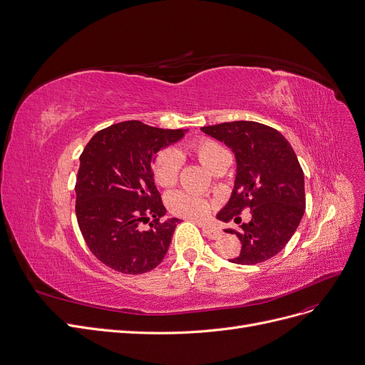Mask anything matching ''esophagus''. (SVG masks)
Here are the masks:
<instances>
[{"instance_id":"obj_1","label":"esophagus","mask_w":365,"mask_h":365,"mask_svg":"<svg viewBox=\"0 0 365 365\" xmlns=\"http://www.w3.org/2000/svg\"><path fill=\"white\" fill-rule=\"evenodd\" d=\"M203 235L209 239H218L221 236V230L212 225H203Z\"/></svg>"}]
</instances>
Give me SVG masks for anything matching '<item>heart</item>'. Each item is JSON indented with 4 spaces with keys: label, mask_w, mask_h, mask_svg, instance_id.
<instances>
[{
    "label": "heart",
    "mask_w": 365,
    "mask_h": 365,
    "mask_svg": "<svg viewBox=\"0 0 365 365\" xmlns=\"http://www.w3.org/2000/svg\"><path fill=\"white\" fill-rule=\"evenodd\" d=\"M190 152L210 171L215 167H218L221 162L228 159V153L225 148L218 141L207 137H201L192 141V144L190 145ZM152 170L155 182L159 186H173L179 178L180 159L178 153L170 150V148H165V150H160L155 156ZM167 207L171 213L179 215V217L200 220L206 217L207 212L210 210V203L205 198H200L182 191H175L167 197Z\"/></svg>",
    "instance_id": "b5f03b06"
}]
</instances>
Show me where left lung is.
Wrapping results in <instances>:
<instances>
[{
    "instance_id": "1",
    "label": "left lung",
    "mask_w": 365,
    "mask_h": 365,
    "mask_svg": "<svg viewBox=\"0 0 365 365\" xmlns=\"http://www.w3.org/2000/svg\"><path fill=\"white\" fill-rule=\"evenodd\" d=\"M232 148L237 173L232 198L218 213L224 222L240 224V252L228 262L257 264L272 259L287 245L305 212L304 171L292 145L282 135L257 121H227L201 128ZM250 209V223L238 215Z\"/></svg>"
}]
</instances>
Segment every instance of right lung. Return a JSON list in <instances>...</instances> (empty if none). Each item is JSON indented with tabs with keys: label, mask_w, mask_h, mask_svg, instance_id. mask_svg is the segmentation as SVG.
Listing matches in <instances>:
<instances>
[{
	"label": "right lung",
	"mask_w": 365,
	"mask_h": 365,
	"mask_svg": "<svg viewBox=\"0 0 365 365\" xmlns=\"http://www.w3.org/2000/svg\"><path fill=\"white\" fill-rule=\"evenodd\" d=\"M183 133L182 129L128 120L94 133L84 147L75 185V212L88 250L105 266L138 275L164 259L180 220H160L165 207L150 162L162 147L180 140Z\"/></svg>",
	"instance_id": "right-lung-1"
}]
</instances>
